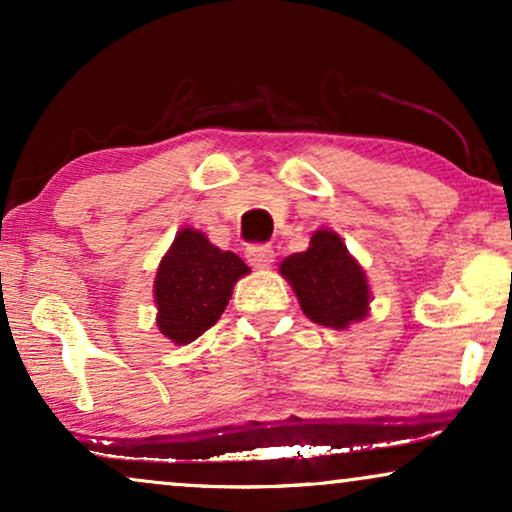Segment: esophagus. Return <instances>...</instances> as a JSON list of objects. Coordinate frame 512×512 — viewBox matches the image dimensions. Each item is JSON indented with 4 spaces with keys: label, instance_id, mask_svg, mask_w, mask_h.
Here are the masks:
<instances>
[{
    "label": "esophagus",
    "instance_id": "obj_1",
    "mask_svg": "<svg viewBox=\"0 0 512 512\" xmlns=\"http://www.w3.org/2000/svg\"><path fill=\"white\" fill-rule=\"evenodd\" d=\"M247 261L251 268H270V265L275 263V249H272L270 244H251V247H247Z\"/></svg>",
    "mask_w": 512,
    "mask_h": 512
}]
</instances>
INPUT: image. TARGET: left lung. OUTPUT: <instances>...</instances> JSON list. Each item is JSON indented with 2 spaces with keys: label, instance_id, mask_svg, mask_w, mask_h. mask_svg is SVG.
<instances>
[{
  "label": "left lung",
  "instance_id": "1",
  "mask_svg": "<svg viewBox=\"0 0 512 512\" xmlns=\"http://www.w3.org/2000/svg\"><path fill=\"white\" fill-rule=\"evenodd\" d=\"M279 272L296 291L300 310L314 324L345 331L368 317L366 272L333 230H317L307 251L284 258Z\"/></svg>",
  "mask_w": 512,
  "mask_h": 512
}]
</instances>
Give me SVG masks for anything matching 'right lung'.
<instances>
[{
	"instance_id": "right-lung-1",
	"label": "right lung",
	"mask_w": 512,
	"mask_h": 512,
	"mask_svg": "<svg viewBox=\"0 0 512 512\" xmlns=\"http://www.w3.org/2000/svg\"><path fill=\"white\" fill-rule=\"evenodd\" d=\"M249 265L233 251H221L205 233L181 228L158 265L153 298L158 331L174 345H188L212 328Z\"/></svg>"
}]
</instances>
